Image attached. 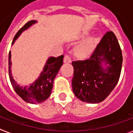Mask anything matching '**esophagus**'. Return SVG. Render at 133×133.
<instances>
[{"mask_svg":"<svg viewBox=\"0 0 133 133\" xmlns=\"http://www.w3.org/2000/svg\"><path fill=\"white\" fill-rule=\"evenodd\" d=\"M64 63H71V58L69 55H66L64 57Z\"/></svg>","mask_w":133,"mask_h":133,"instance_id":"34e87169","label":"esophagus"}]
</instances>
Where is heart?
<instances>
[{"instance_id":"heart-1","label":"heart","mask_w":133,"mask_h":133,"mask_svg":"<svg viewBox=\"0 0 133 133\" xmlns=\"http://www.w3.org/2000/svg\"><path fill=\"white\" fill-rule=\"evenodd\" d=\"M97 41L95 39H90L80 44L76 49V54L81 58L88 57L94 49Z\"/></svg>"}]
</instances>
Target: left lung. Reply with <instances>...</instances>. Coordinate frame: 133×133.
<instances>
[{"label": "left lung", "instance_id": "obj_1", "mask_svg": "<svg viewBox=\"0 0 133 133\" xmlns=\"http://www.w3.org/2000/svg\"><path fill=\"white\" fill-rule=\"evenodd\" d=\"M105 61L106 70L101 66ZM123 56L115 34L108 31L103 35L89 59L72 62V89L78 99L90 103L103 101L110 94L121 76Z\"/></svg>", "mask_w": 133, "mask_h": 133}]
</instances>
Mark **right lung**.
I'll return each instance as SVG.
<instances>
[{
    "instance_id": "obj_1",
    "label": "right lung",
    "mask_w": 133,
    "mask_h": 133,
    "mask_svg": "<svg viewBox=\"0 0 133 133\" xmlns=\"http://www.w3.org/2000/svg\"><path fill=\"white\" fill-rule=\"evenodd\" d=\"M35 23V20H30L26 23L23 28H20L14 37L12 44L23 31L27 30L29 27H30L32 24ZM10 57L11 54L10 52L8 55V73L11 84L17 94L20 98H22L25 101L30 103H40L46 101L50 96L53 87V81L55 76L59 70L61 66L63 64L64 55H61L57 58L50 57L47 60L44 70L41 73L38 79L35 83L31 84L30 87H26L24 88L20 87L12 78L10 71Z\"/></svg>"
}]
</instances>
